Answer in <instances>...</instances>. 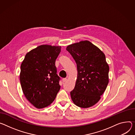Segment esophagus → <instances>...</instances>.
I'll use <instances>...</instances> for the list:
<instances>
[{
	"label": "esophagus",
	"instance_id": "34e87169",
	"mask_svg": "<svg viewBox=\"0 0 135 135\" xmlns=\"http://www.w3.org/2000/svg\"><path fill=\"white\" fill-rule=\"evenodd\" d=\"M67 81V79L66 78H64V79H62V82H66Z\"/></svg>",
	"mask_w": 135,
	"mask_h": 135
}]
</instances>
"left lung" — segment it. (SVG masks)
Instances as JSON below:
<instances>
[{
    "label": "left lung",
    "mask_w": 135,
    "mask_h": 135,
    "mask_svg": "<svg viewBox=\"0 0 135 135\" xmlns=\"http://www.w3.org/2000/svg\"><path fill=\"white\" fill-rule=\"evenodd\" d=\"M66 50L75 61L78 70L71 99L80 108L91 107L100 101L109 83V67L105 54L88 40L69 45Z\"/></svg>",
    "instance_id": "left-lung-1"
}]
</instances>
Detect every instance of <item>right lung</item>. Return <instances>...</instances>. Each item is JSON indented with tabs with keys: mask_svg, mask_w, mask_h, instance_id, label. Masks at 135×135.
<instances>
[{
	"mask_svg": "<svg viewBox=\"0 0 135 135\" xmlns=\"http://www.w3.org/2000/svg\"><path fill=\"white\" fill-rule=\"evenodd\" d=\"M61 47L42 45L28 52L21 65L20 81L27 100L35 108L50 105L60 89L55 60Z\"/></svg>",
	"mask_w": 135,
	"mask_h": 135,
	"instance_id": "1",
	"label": "right lung"
}]
</instances>
